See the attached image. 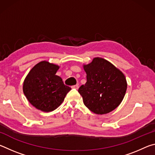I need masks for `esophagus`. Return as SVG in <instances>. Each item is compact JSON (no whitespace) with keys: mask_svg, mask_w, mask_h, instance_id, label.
Returning a JSON list of instances; mask_svg holds the SVG:
<instances>
[{"mask_svg":"<svg viewBox=\"0 0 155 155\" xmlns=\"http://www.w3.org/2000/svg\"><path fill=\"white\" fill-rule=\"evenodd\" d=\"M72 89H75V90H78V85H73V86H72Z\"/></svg>","mask_w":155,"mask_h":155,"instance_id":"obj_1","label":"esophagus"}]
</instances>
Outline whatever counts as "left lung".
<instances>
[{
  "instance_id": "8db88e82",
  "label": "left lung",
  "mask_w": 155,
  "mask_h": 155,
  "mask_svg": "<svg viewBox=\"0 0 155 155\" xmlns=\"http://www.w3.org/2000/svg\"><path fill=\"white\" fill-rule=\"evenodd\" d=\"M87 82L78 89L83 103L93 113L106 114L114 111L122 103L127 89L124 74L111 62L95 57L83 64Z\"/></svg>"
}]
</instances>
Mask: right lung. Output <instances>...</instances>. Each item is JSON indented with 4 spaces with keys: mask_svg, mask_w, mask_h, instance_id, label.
I'll use <instances>...</instances> for the list:
<instances>
[{
    "mask_svg": "<svg viewBox=\"0 0 155 155\" xmlns=\"http://www.w3.org/2000/svg\"><path fill=\"white\" fill-rule=\"evenodd\" d=\"M59 66L47 61L39 62L23 83V92L28 102L43 112L54 111L61 105L71 88L56 75Z\"/></svg>",
    "mask_w": 155,
    "mask_h": 155,
    "instance_id": "1",
    "label": "right lung"
}]
</instances>
